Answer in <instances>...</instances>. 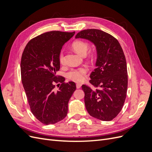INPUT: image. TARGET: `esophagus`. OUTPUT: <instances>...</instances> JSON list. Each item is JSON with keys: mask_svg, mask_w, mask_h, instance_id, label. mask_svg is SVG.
<instances>
[{"mask_svg": "<svg viewBox=\"0 0 152 152\" xmlns=\"http://www.w3.org/2000/svg\"><path fill=\"white\" fill-rule=\"evenodd\" d=\"M81 86H82V84L80 83H77L76 84V87H77V89H80L81 87Z\"/></svg>", "mask_w": 152, "mask_h": 152, "instance_id": "obj_1", "label": "esophagus"}]
</instances>
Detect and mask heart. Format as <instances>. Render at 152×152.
<instances>
[{
    "mask_svg": "<svg viewBox=\"0 0 152 152\" xmlns=\"http://www.w3.org/2000/svg\"><path fill=\"white\" fill-rule=\"evenodd\" d=\"M72 47L75 51L82 56H86L89 49V45L87 42L81 40H76L73 42ZM65 57L63 52H61L59 56V61L63 63ZM87 72V68L86 67H80L76 69H72L67 73V77L69 79L74 82H81L84 80L86 74Z\"/></svg>",
    "mask_w": 152,
    "mask_h": 152,
    "instance_id": "1",
    "label": "heart"
}]
</instances>
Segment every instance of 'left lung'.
I'll list each match as a JSON object with an SVG mask.
<instances>
[{"mask_svg":"<svg viewBox=\"0 0 152 152\" xmlns=\"http://www.w3.org/2000/svg\"><path fill=\"white\" fill-rule=\"evenodd\" d=\"M75 38L89 40L97 52L96 68L89 80L95 88L82 86L87 111L101 121H112L121 111L127 94V64L122 48L112 35L98 29L80 31Z\"/></svg>","mask_w":152,"mask_h":152,"instance_id":"obj_1","label":"left lung"}]
</instances>
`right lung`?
I'll use <instances>...</instances> for the list:
<instances>
[{"mask_svg":"<svg viewBox=\"0 0 152 152\" xmlns=\"http://www.w3.org/2000/svg\"><path fill=\"white\" fill-rule=\"evenodd\" d=\"M75 33L51 31L42 34L30 40L22 54L21 81L30 110L45 125L65 118L68 102L76 89L75 82L65 83V78L56 76L62 47ZM58 82L62 84L56 91L54 84Z\"/></svg>","mask_w":152,"mask_h":152,"instance_id":"1","label":"right lung"}]
</instances>
